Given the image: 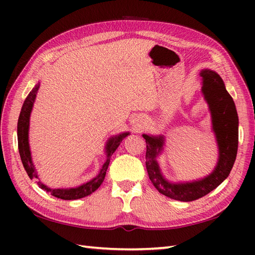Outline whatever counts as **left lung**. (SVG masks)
Here are the masks:
<instances>
[{
    "label": "left lung",
    "instance_id": "obj_1",
    "mask_svg": "<svg viewBox=\"0 0 255 255\" xmlns=\"http://www.w3.org/2000/svg\"><path fill=\"white\" fill-rule=\"evenodd\" d=\"M203 80L202 93L211 114V123L218 144V162L214 171L198 181L185 183H171L162 175L156 158L164 144L163 136L142 134L147 143L145 167L150 181L159 193L181 202H192L210 193L219 186L228 175L235 164L238 140H239V118L235 102L227 92L223 79L213 70L205 69L200 72Z\"/></svg>",
    "mask_w": 255,
    "mask_h": 255
}]
</instances>
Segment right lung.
Returning a JSON list of instances; mask_svg holds the SVG:
<instances>
[{
	"mask_svg": "<svg viewBox=\"0 0 255 255\" xmlns=\"http://www.w3.org/2000/svg\"><path fill=\"white\" fill-rule=\"evenodd\" d=\"M39 89V83L35 85V88L32 89L28 96L26 97V100L21 107V111L18 117V123H17V140H18V151L20 155L21 163L24 165V169L27 172V174L31 178V180H36L37 184L39 185L41 189H44L46 192H49L52 196L57 198L64 199V200H72V199H79L85 196H89L93 192H95L97 188L101 186L106 175L107 167L110 165L111 156L115 152L118 145L121 144L123 139L127 137L129 132H123L116 134L112 138L107 140L106 145H105V151H106V161L105 163L103 164L102 169L100 170L99 174H97L94 178H92L91 181L86 182L85 184H82L78 187H72V188H50L46 186L44 183L39 181V176H38V173L35 169V165L32 163L31 160V153L29 149V142H28V130H29V118H30V113L32 110V106H34L36 94Z\"/></svg>",
	"mask_w": 255,
	"mask_h": 255,
	"instance_id": "add662e5",
	"label": "right lung"
}]
</instances>
